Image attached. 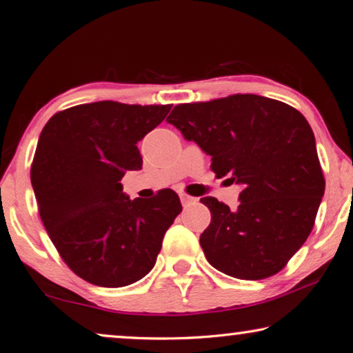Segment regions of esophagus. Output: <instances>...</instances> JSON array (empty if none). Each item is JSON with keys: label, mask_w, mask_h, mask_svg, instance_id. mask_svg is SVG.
<instances>
[{"label": "esophagus", "mask_w": 353, "mask_h": 353, "mask_svg": "<svg viewBox=\"0 0 353 353\" xmlns=\"http://www.w3.org/2000/svg\"><path fill=\"white\" fill-rule=\"evenodd\" d=\"M181 201H182L183 205H188V204H193V202H196L198 199L193 198V196H188V194L182 193V194H181Z\"/></svg>", "instance_id": "obj_1"}]
</instances>
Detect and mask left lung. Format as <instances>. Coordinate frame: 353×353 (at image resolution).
Instances as JSON below:
<instances>
[{"label":"left lung","mask_w":353,"mask_h":353,"mask_svg":"<svg viewBox=\"0 0 353 353\" xmlns=\"http://www.w3.org/2000/svg\"><path fill=\"white\" fill-rule=\"evenodd\" d=\"M166 121L212 155V171L243 185L240 205L207 196L199 243L208 263L241 280L282 271L308 235L325 190L312 128L301 112L259 94L176 105Z\"/></svg>","instance_id":"left-lung-1"}]
</instances>
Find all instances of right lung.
<instances>
[{"mask_svg":"<svg viewBox=\"0 0 353 353\" xmlns=\"http://www.w3.org/2000/svg\"><path fill=\"white\" fill-rule=\"evenodd\" d=\"M170 110L99 101L57 112L41 130L31 165L41 223L62 260L88 283L119 288L145 277L182 212L170 188L130 201L119 183L126 171L141 170L137 143Z\"/></svg>","mask_w":353,"mask_h":353,"instance_id":"right-lung-1","label":"right lung"}]
</instances>
